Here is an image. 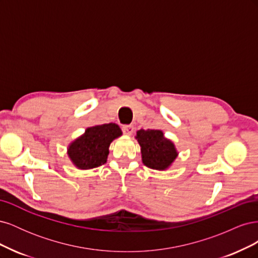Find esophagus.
<instances>
[{
    "label": "esophagus",
    "instance_id": "1",
    "mask_svg": "<svg viewBox=\"0 0 258 258\" xmlns=\"http://www.w3.org/2000/svg\"><path fill=\"white\" fill-rule=\"evenodd\" d=\"M122 132L124 135L130 136L134 132V126L132 124H124V126H122Z\"/></svg>",
    "mask_w": 258,
    "mask_h": 258
}]
</instances>
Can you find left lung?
<instances>
[{
    "label": "left lung",
    "mask_w": 258,
    "mask_h": 258,
    "mask_svg": "<svg viewBox=\"0 0 258 258\" xmlns=\"http://www.w3.org/2000/svg\"><path fill=\"white\" fill-rule=\"evenodd\" d=\"M136 139L141 147L142 162L147 168L168 170L178 156L174 143L167 139L161 130H138Z\"/></svg>",
    "instance_id": "obj_1"
}]
</instances>
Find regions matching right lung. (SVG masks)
Here are the masks:
<instances>
[{"instance_id":"1","label":"right lung","mask_w":258,"mask_h":258,"mask_svg":"<svg viewBox=\"0 0 258 258\" xmlns=\"http://www.w3.org/2000/svg\"><path fill=\"white\" fill-rule=\"evenodd\" d=\"M121 135V129L114 122L88 127L68 145V157L80 170L98 168L106 162L111 143Z\"/></svg>"}]
</instances>
